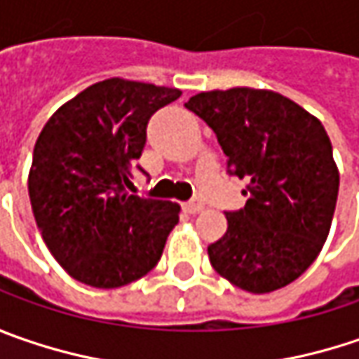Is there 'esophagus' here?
Wrapping results in <instances>:
<instances>
[{"label": "esophagus", "mask_w": 359, "mask_h": 359, "mask_svg": "<svg viewBox=\"0 0 359 359\" xmlns=\"http://www.w3.org/2000/svg\"><path fill=\"white\" fill-rule=\"evenodd\" d=\"M203 203L201 201H189V203H184V210L189 212V215H196V212H201L203 210Z\"/></svg>", "instance_id": "34e87169"}]
</instances>
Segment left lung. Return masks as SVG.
Masks as SVG:
<instances>
[{
	"mask_svg": "<svg viewBox=\"0 0 359 359\" xmlns=\"http://www.w3.org/2000/svg\"><path fill=\"white\" fill-rule=\"evenodd\" d=\"M203 118L247 179V203L226 212V233L209 245L210 265L235 287L269 293L295 281L330 235L339 170L323 124L273 90L201 92L184 104Z\"/></svg>",
	"mask_w": 359,
	"mask_h": 359,
	"instance_id": "8db88e82",
	"label": "left lung"
}]
</instances>
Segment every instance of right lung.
Returning <instances> with one entry per match:
<instances>
[{"label":"right lung","mask_w":359,"mask_h":359,"mask_svg":"<svg viewBox=\"0 0 359 359\" xmlns=\"http://www.w3.org/2000/svg\"><path fill=\"white\" fill-rule=\"evenodd\" d=\"M180 94L108 78L60 106L39 133L27 177L32 210L50 253L80 283L128 285L163 255L180 207L126 187L150 116Z\"/></svg>","instance_id":"add662e5"}]
</instances>
